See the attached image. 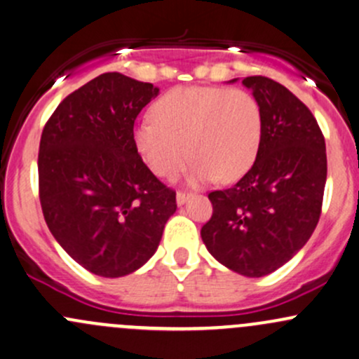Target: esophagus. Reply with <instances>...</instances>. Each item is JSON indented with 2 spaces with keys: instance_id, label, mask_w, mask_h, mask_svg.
<instances>
[{
  "instance_id": "obj_1",
  "label": "esophagus",
  "mask_w": 359,
  "mask_h": 359,
  "mask_svg": "<svg viewBox=\"0 0 359 359\" xmlns=\"http://www.w3.org/2000/svg\"><path fill=\"white\" fill-rule=\"evenodd\" d=\"M193 193H184V191H178L176 193V203L178 205H184L188 201V198H191Z\"/></svg>"
}]
</instances>
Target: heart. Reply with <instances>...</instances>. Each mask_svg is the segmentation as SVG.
<instances>
[{
  "label": "heart",
  "mask_w": 359,
  "mask_h": 359,
  "mask_svg": "<svg viewBox=\"0 0 359 359\" xmlns=\"http://www.w3.org/2000/svg\"><path fill=\"white\" fill-rule=\"evenodd\" d=\"M132 132L135 151L161 178L193 158L191 181H236L251 169L263 135L259 103L241 88H175Z\"/></svg>",
  "instance_id": "obj_1"
}]
</instances>
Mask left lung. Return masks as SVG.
<instances>
[{
  "label": "left lung",
  "instance_id": "8db88e82",
  "mask_svg": "<svg viewBox=\"0 0 359 359\" xmlns=\"http://www.w3.org/2000/svg\"><path fill=\"white\" fill-rule=\"evenodd\" d=\"M243 84L261 108L259 151L232 188L208 195L213 213L201 239L225 268L259 278L288 263L317 227L327 156L319 123L292 91L264 76Z\"/></svg>",
  "mask_w": 359,
  "mask_h": 359
}]
</instances>
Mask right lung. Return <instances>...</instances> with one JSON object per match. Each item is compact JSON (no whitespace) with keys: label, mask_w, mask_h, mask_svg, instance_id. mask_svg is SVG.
Instances as JSON below:
<instances>
[{"label":"right lung","mask_w":359,"mask_h":359,"mask_svg":"<svg viewBox=\"0 0 359 359\" xmlns=\"http://www.w3.org/2000/svg\"><path fill=\"white\" fill-rule=\"evenodd\" d=\"M159 88L104 72L60 102L43 127L39 191L47 227L72 259L104 278L147 263L176 212L135 151L137 115Z\"/></svg>","instance_id":"right-lung-1"}]
</instances>
